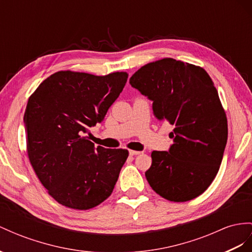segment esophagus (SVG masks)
Here are the masks:
<instances>
[{"label":"esophagus","mask_w":252,"mask_h":252,"mask_svg":"<svg viewBox=\"0 0 252 252\" xmlns=\"http://www.w3.org/2000/svg\"><path fill=\"white\" fill-rule=\"evenodd\" d=\"M128 153H130V156H138V154H140V151H135V150H130V151H128Z\"/></svg>","instance_id":"esophagus-1"}]
</instances>
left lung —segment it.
Wrapping results in <instances>:
<instances>
[{
	"mask_svg": "<svg viewBox=\"0 0 252 252\" xmlns=\"http://www.w3.org/2000/svg\"><path fill=\"white\" fill-rule=\"evenodd\" d=\"M151 100L153 114L173 126L168 151H153L145 175L152 189L175 202L206 190L221 164L228 122L217 89L195 64L163 59L145 64L130 79Z\"/></svg>",
	"mask_w": 252,
	"mask_h": 252,
	"instance_id": "1",
	"label": "left lung"
}]
</instances>
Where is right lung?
<instances>
[{
    "label": "right lung",
    "instance_id": "right-lung-1",
    "mask_svg": "<svg viewBox=\"0 0 252 252\" xmlns=\"http://www.w3.org/2000/svg\"><path fill=\"white\" fill-rule=\"evenodd\" d=\"M127 80L126 72L98 76L59 71L30 96L24 113L30 162L57 202L89 210L107 199L128 157L86 136L104 119Z\"/></svg>",
    "mask_w": 252,
    "mask_h": 252
}]
</instances>
